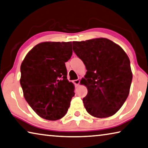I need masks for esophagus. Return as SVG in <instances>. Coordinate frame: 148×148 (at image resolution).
Here are the masks:
<instances>
[{
    "mask_svg": "<svg viewBox=\"0 0 148 148\" xmlns=\"http://www.w3.org/2000/svg\"><path fill=\"white\" fill-rule=\"evenodd\" d=\"M79 82H80V78H78L77 79H75V80H74V83L75 85L78 86L79 84Z\"/></svg>",
    "mask_w": 148,
    "mask_h": 148,
    "instance_id": "esophagus-1",
    "label": "esophagus"
}]
</instances>
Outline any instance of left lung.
Listing matches in <instances>:
<instances>
[{
	"instance_id": "8db88e82",
	"label": "left lung",
	"mask_w": 148,
	"mask_h": 148,
	"mask_svg": "<svg viewBox=\"0 0 148 148\" xmlns=\"http://www.w3.org/2000/svg\"><path fill=\"white\" fill-rule=\"evenodd\" d=\"M73 51L88 71L81 83L87 112L97 118L115 114L127 99L132 80L130 62L120 46L105 38L73 41Z\"/></svg>"
}]
</instances>
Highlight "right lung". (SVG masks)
<instances>
[{
	"instance_id": "add662e5",
	"label": "right lung",
	"mask_w": 148,
	"mask_h": 148,
	"mask_svg": "<svg viewBox=\"0 0 148 148\" xmlns=\"http://www.w3.org/2000/svg\"><path fill=\"white\" fill-rule=\"evenodd\" d=\"M71 42H44L35 46L21 64L20 84L25 100L41 118L64 116L74 96L65 62L72 55Z\"/></svg>"
}]
</instances>
